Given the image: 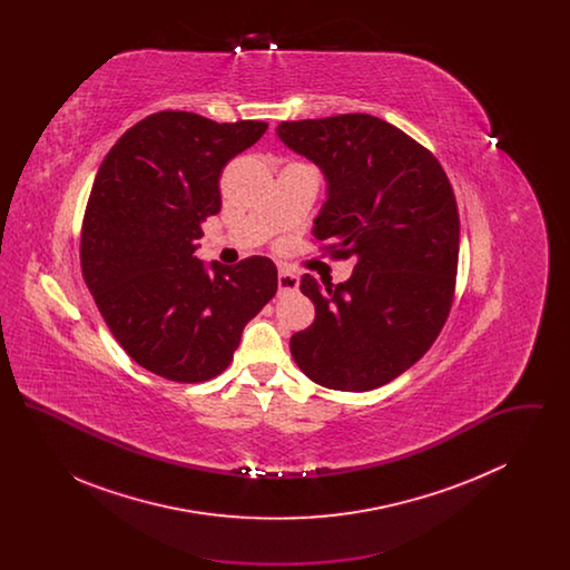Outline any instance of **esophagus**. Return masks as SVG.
<instances>
[{
    "mask_svg": "<svg viewBox=\"0 0 570 570\" xmlns=\"http://www.w3.org/2000/svg\"><path fill=\"white\" fill-rule=\"evenodd\" d=\"M277 286H279V293H293L298 288V277L295 273L288 272V269H279L277 273Z\"/></svg>",
    "mask_w": 570,
    "mask_h": 570,
    "instance_id": "34e87169",
    "label": "esophagus"
}]
</instances>
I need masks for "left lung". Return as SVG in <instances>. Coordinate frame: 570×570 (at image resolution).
<instances>
[{
  "mask_svg": "<svg viewBox=\"0 0 570 570\" xmlns=\"http://www.w3.org/2000/svg\"><path fill=\"white\" fill-rule=\"evenodd\" d=\"M277 136L318 164L328 198L314 237L354 258L348 282L301 277L316 318L291 337L301 372L335 391H372L430 351L455 298L460 214L434 154L379 117L282 121Z\"/></svg>",
  "mask_w": 570,
  "mask_h": 570,
  "instance_id": "obj_1",
  "label": "left lung"
}]
</instances>
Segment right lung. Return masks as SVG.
I'll return each instance as SVG.
<instances>
[{
  "label": "right lung",
  "instance_id": "1",
  "mask_svg": "<svg viewBox=\"0 0 570 570\" xmlns=\"http://www.w3.org/2000/svg\"><path fill=\"white\" fill-rule=\"evenodd\" d=\"M265 130V121L160 110L124 132L98 168L82 217V277L119 346L163 379H216L277 291L265 256L212 263L214 273L194 256L200 224L222 207L224 166Z\"/></svg>",
  "mask_w": 570,
  "mask_h": 570
}]
</instances>
